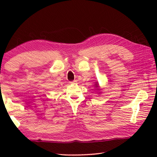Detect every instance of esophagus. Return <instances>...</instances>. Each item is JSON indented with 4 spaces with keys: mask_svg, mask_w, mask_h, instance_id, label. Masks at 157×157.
Returning a JSON list of instances; mask_svg holds the SVG:
<instances>
[{
    "mask_svg": "<svg viewBox=\"0 0 157 157\" xmlns=\"http://www.w3.org/2000/svg\"><path fill=\"white\" fill-rule=\"evenodd\" d=\"M70 84H76V81H73L70 82Z\"/></svg>",
    "mask_w": 157,
    "mask_h": 157,
    "instance_id": "1",
    "label": "esophagus"
}]
</instances>
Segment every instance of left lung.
I'll list each match as a JSON object with an SVG mask.
<instances>
[{
    "label": "left lung",
    "instance_id": "1",
    "mask_svg": "<svg viewBox=\"0 0 157 157\" xmlns=\"http://www.w3.org/2000/svg\"><path fill=\"white\" fill-rule=\"evenodd\" d=\"M95 87L96 88H99V86H98V83L97 82H96V83H95ZM97 90H100V89L99 88H98L97 89ZM99 93H101V92H99Z\"/></svg>",
    "mask_w": 157,
    "mask_h": 157
}]
</instances>
